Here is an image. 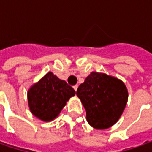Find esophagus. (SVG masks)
<instances>
[{
	"instance_id": "esophagus-1",
	"label": "esophagus",
	"mask_w": 152,
	"mask_h": 152,
	"mask_svg": "<svg viewBox=\"0 0 152 152\" xmlns=\"http://www.w3.org/2000/svg\"><path fill=\"white\" fill-rule=\"evenodd\" d=\"M73 89L75 90V91H77V89H78V85H74V86H73Z\"/></svg>"
}]
</instances>
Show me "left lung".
<instances>
[{"label":"left lung","mask_w":152,"mask_h":152,"mask_svg":"<svg viewBox=\"0 0 152 152\" xmlns=\"http://www.w3.org/2000/svg\"><path fill=\"white\" fill-rule=\"evenodd\" d=\"M77 96L93 128L105 129L118 122L128 102V91L120 79L102 73H92L79 85Z\"/></svg>","instance_id":"8db88e82"}]
</instances>
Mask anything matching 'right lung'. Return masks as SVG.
<instances>
[{
	"label": "right lung",
	"mask_w": 152,
	"mask_h": 152,
	"mask_svg": "<svg viewBox=\"0 0 152 152\" xmlns=\"http://www.w3.org/2000/svg\"><path fill=\"white\" fill-rule=\"evenodd\" d=\"M75 93L66 81L49 72L28 91V107L36 118L49 122L59 115Z\"/></svg>",
	"instance_id": "obj_1"
}]
</instances>
